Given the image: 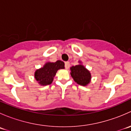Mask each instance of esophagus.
<instances>
[{"label": "esophagus", "instance_id": "esophagus-1", "mask_svg": "<svg viewBox=\"0 0 131 131\" xmlns=\"http://www.w3.org/2000/svg\"><path fill=\"white\" fill-rule=\"evenodd\" d=\"M70 62L69 61H66L64 63V67H65L66 69H68L70 68Z\"/></svg>", "mask_w": 131, "mask_h": 131}]
</instances>
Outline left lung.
Returning a JSON list of instances; mask_svg holds the SVG:
<instances>
[{"mask_svg": "<svg viewBox=\"0 0 131 131\" xmlns=\"http://www.w3.org/2000/svg\"><path fill=\"white\" fill-rule=\"evenodd\" d=\"M71 75L78 84L86 85L90 82L91 75L90 72L82 64H79L70 68Z\"/></svg>", "mask_w": 131, "mask_h": 131, "instance_id": "obj_1", "label": "left lung"}]
</instances>
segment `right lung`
Instances as JSON below:
<instances>
[{"instance_id":"1","label":"right lung","mask_w":131,"mask_h":131,"mask_svg":"<svg viewBox=\"0 0 131 131\" xmlns=\"http://www.w3.org/2000/svg\"><path fill=\"white\" fill-rule=\"evenodd\" d=\"M64 68V63L62 61L58 60L55 63H47L43 68L35 72V78L40 85H49L52 83L58 70L63 69Z\"/></svg>"}]
</instances>
